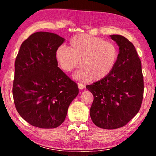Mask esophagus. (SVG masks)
Listing matches in <instances>:
<instances>
[{"mask_svg":"<svg viewBox=\"0 0 156 156\" xmlns=\"http://www.w3.org/2000/svg\"><path fill=\"white\" fill-rule=\"evenodd\" d=\"M78 88L80 89H83L84 88V85L83 83H78Z\"/></svg>","mask_w":156,"mask_h":156,"instance_id":"1","label":"esophagus"}]
</instances>
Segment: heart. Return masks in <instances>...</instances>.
I'll list each match as a JSON object with an SVG mask.
<instances>
[{
    "label": "heart",
    "instance_id": "obj_1",
    "mask_svg": "<svg viewBox=\"0 0 156 156\" xmlns=\"http://www.w3.org/2000/svg\"><path fill=\"white\" fill-rule=\"evenodd\" d=\"M60 68L69 72L80 67L74 73L79 80L99 81L112 72L118 57V49L114 44L105 41L99 37L85 34H78L71 39L69 48L60 47L55 54Z\"/></svg>",
    "mask_w": 156,
    "mask_h": 156
}]
</instances>
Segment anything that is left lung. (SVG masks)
Returning a JSON list of instances; mask_svg holds the SVG:
<instances>
[{"label": "left lung", "instance_id": "left-lung-1", "mask_svg": "<svg viewBox=\"0 0 156 156\" xmlns=\"http://www.w3.org/2000/svg\"><path fill=\"white\" fill-rule=\"evenodd\" d=\"M110 37L119 47L115 67L106 78L86 86L94 96L91 120L105 129H118L128 123L140 109L144 93L141 61L135 47L122 36Z\"/></svg>", "mask_w": 156, "mask_h": 156}]
</instances>
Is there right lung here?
Listing matches in <instances>:
<instances>
[{
  "mask_svg": "<svg viewBox=\"0 0 156 156\" xmlns=\"http://www.w3.org/2000/svg\"><path fill=\"white\" fill-rule=\"evenodd\" d=\"M65 38L38 31L21 44L15 60L13 97L20 115L32 126L56 128L64 122L78 87L58 67L55 56Z\"/></svg>",
  "mask_w": 156,
  "mask_h": 156,
  "instance_id": "1",
  "label": "right lung"
}]
</instances>
